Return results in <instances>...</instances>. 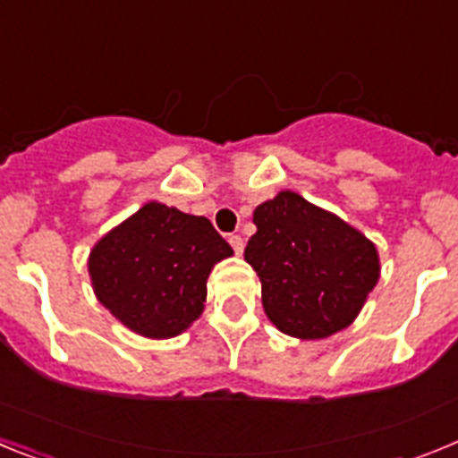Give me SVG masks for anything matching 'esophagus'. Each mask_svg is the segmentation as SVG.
<instances>
[{
    "mask_svg": "<svg viewBox=\"0 0 458 458\" xmlns=\"http://www.w3.org/2000/svg\"><path fill=\"white\" fill-rule=\"evenodd\" d=\"M229 242H232L233 252L242 254V250H245V242H242L241 236H236V233H232V236H229Z\"/></svg>",
    "mask_w": 458,
    "mask_h": 458,
    "instance_id": "1",
    "label": "esophagus"
}]
</instances>
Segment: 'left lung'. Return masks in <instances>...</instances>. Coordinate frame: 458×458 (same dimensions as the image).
Segmentation results:
<instances>
[{
  "mask_svg": "<svg viewBox=\"0 0 458 458\" xmlns=\"http://www.w3.org/2000/svg\"><path fill=\"white\" fill-rule=\"evenodd\" d=\"M252 220L245 261L257 270L270 323L298 339L349 327L380 277L374 242L291 190L259 204Z\"/></svg>",
  "mask_w": 458,
  "mask_h": 458,
  "instance_id": "left-lung-1",
  "label": "left lung"
}]
</instances>
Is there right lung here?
Listing matches in <instances>:
<instances>
[{"label":"right lung","mask_w":458,"mask_h":458,"mask_svg":"<svg viewBox=\"0 0 458 458\" xmlns=\"http://www.w3.org/2000/svg\"><path fill=\"white\" fill-rule=\"evenodd\" d=\"M232 254L210 220L147 201L93 245L87 268L116 321L141 337L169 339L201 317L210 270Z\"/></svg>","instance_id":"1"}]
</instances>
